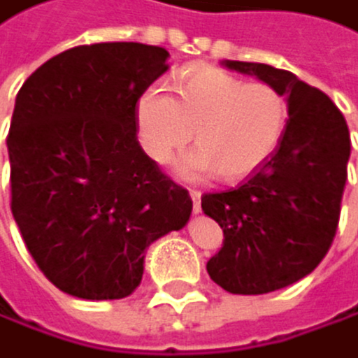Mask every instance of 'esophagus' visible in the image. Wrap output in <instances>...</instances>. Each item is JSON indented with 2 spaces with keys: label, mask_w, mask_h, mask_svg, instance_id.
<instances>
[{
  "label": "esophagus",
  "mask_w": 358,
  "mask_h": 358,
  "mask_svg": "<svg viewBox=\"0 0 358 358\" xmlns=\"http://www.w3.org/2000/svg\"><path fill=\"white\" fill-rule=\"evenodd\" d=\"M190 199H192V210L196 215L201 210V192L199 190H190Z\"/></svg>",
  "instance_id": "esophagus-1"
}]
</instances>
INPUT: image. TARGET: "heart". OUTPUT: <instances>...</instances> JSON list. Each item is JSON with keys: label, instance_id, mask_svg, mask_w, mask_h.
<instances>
[{"label": "heart", "instance_id": "obj_1", "mask_svg": "<svg viewBox=\"0 0 358 358\" xmlns=\"http://www.w3.org/2000/svg\"><path fill=\"white\" fill-rule=\"evenodd\" d=\"M288 99L268 84H245L219 68H196L175 86L145 90L137 101V128L143 150L157 164L186 148L196 150L177 164L183 179H203L217 172L219 181L234 183L264 166L285 132Z\"/></svg>", "mask_w": 358, "mask_h": 358}]
</instances>
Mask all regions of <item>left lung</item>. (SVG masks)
Listing matches in <instances>:
<instances>
[{
	"instance_id": "left-lung-1",
	"label": "left lung",
	"mask_w": 358,
	"mask_h": 358,
	"mask_svg": "<svg viewBox=\"0 0 358 358\" xmlns=\"http://www.w3.org/2000/svg\"><path fill=\"white\" fill-rule=\"evenodd\" d=\"M255 75L288 99V124L272 157L228 192L201 196L223 230L208 274L232 294H266L315 270L339 226L350 132L341 110L319 88L268 64L221 62Z\"/></svg>"
}]
</instances>
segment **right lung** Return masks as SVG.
Instances as JSON below:
<instances>
[{
	"label": "right lung",
	"mask_w": 358,
	"mask_h": 358,
	"mask_svg": "<svg viewBox=\"0 0 358 358\" xmlns=\"http://www.w3.org/2000/svg\"><path fill=\"white\" fill-rule=\"evenodd\" d=\"M168 57L135 41L77 46L17 92L6 139L10 210L35 264L66 294H132L145 248L190 219L188 190L137 141V101Z\"/></svg>",
	"instance_id": "1"
}]
</instances>
